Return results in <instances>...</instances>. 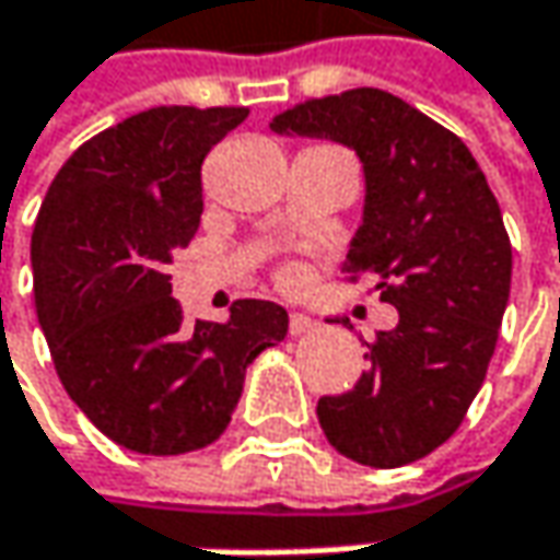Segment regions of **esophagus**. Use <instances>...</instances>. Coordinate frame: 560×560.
Here are the masks:
<instances>
[{
    "label": "esophagus",
    "instance_id": "1",
    "mask_svg": "<svg viewBox=\"0 0 560 560\" xmlns=\"http://www.w3.org/2000/svg\"><path fill=\"white\" fill-rule=\"evenodd\" d=\"M312 327H315V322H312L308 315H302V312H293V315H290V334H293V337L308 334Z\"/></svg>",
    "mask_w": 560,
    "mask_h": 560
}]
</instances>
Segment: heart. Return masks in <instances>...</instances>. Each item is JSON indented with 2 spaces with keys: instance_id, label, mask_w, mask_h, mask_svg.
Instances as JSON below:
<instances>
[{
  "instance_id": "obj_1",
  "label": "heart",
  "mask_w": 560,
  "mask_h": 560,
  "mask_svg": "<svg viewBox=\"0 0 560 560\" xmlns=\"http://www.w3.org/2000/svg\"><path fill=\"white\" fill-rule=\"evenodd\" d=\"M295 277H299L295 270H283V273H280V280H283V283H295Z\"/></svg>"
}]
</instances>
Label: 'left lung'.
<instances>
[{
	"label": "left lung",
	"instance_id": "obj_1",
	"mask_svg": "<svg viewBox=\"0 0 560 560\" xmlns=\"http://www.w3.org/2000/svg\"><path fill=\"white\" fill-rule=\"evenodd\" d=\"M280 135L350 144L365 166V217L343 261L400 312L369 343L355 387L318 400L327 441L394 469L441 447L476 400L511 295V238L476 156L451 128L377 88L295 103Z\"/></svg>",
	"mask_w": 560,
	"mask_h": 560
}]
</instances>
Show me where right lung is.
<instances>
[{
  "label": "right lung",
  "instance_id": "add662e5",
  "mask_svg": "<svg viewBox=\"0 0 560 560\" xmlns=\"http://www.w3.org/2000/svg\"><path fill=\"white\" fill-rule=\"evenodd\" d=\"M245 106H154L84 141L31 238L56 375L106 438L138 454L217 441L248 362L287 337V308L238 299L230 322H183L166 267L201 223V163Z\"/></svg>",
  "mask_w": 560,
  "mask_h": 560
}]
</instances>
